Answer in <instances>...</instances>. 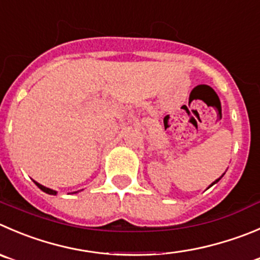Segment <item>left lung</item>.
<instances>
[{"mask_svg": "<svg viewBox=\"0 0 260 260\" xmlns=\"http://www.w3.org/2000/svg\"><path fill=\"white\" fill-rule=\"evenodd\" d=\"M222 176H223V175H222ZM222 176H221V177H219V179H217V180H216V181H214V182H212V184H211V185H209V187H211V186H213V185H214V184H216V182H218V181H219V180H221V179H222Z\"/></svg>", "mask_w": 260, "mask_h": 260, "instance_id": "left-lung-1", "label": "left lung"}]
</instances>
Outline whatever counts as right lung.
<instances>
[{"instance_id": "obj_1", "label": "right lung", "mask_w": 260, "mask_h": 260, "mask_svg": "<svg viewBox=\"0 0 260 260\" xmlns=\"http://www.w3.org/2000/svg\"><path fill=\"white\" fill-rule=\"evenodd\" d=\"M33 181H34V180H33ZM34 184H36L37 186H38L39 189L42 190V191L47 192V194H49V195H56V194H57V191H56V190H52V189H49V187H46V186H43V185L38 184V182H37V181H34ZM75 192H78V191H75Z\"/></svg>"}]
</instances>
